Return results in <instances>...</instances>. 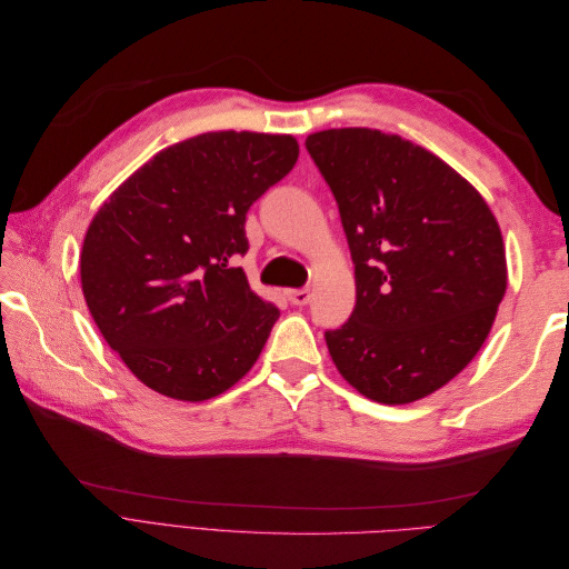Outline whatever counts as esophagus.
Listing matches in <instances>:
<instances>
[{"label":"esophagus","mask_w":569,"mask_h":569,"mask_svg":"<svg viewBox=\"0 0 569 569\" xmlns=\"http://www.w3.org/2000/svg\"><path fill=\"white\" fill-rule=\"evenodd\" d=\"M311 297V289H287V299L291 306H306Z\"/></svg>","instance_id":"1"}]
</instances>
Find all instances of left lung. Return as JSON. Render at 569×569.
Returning <instances> with one entry per match:
<instances>
[{
	"label": "left lung",
	"instance_id": "obj_1",
	"mask_svg": "<svg viewBox=\"0 0 569 569\" xmlns=\"http://www.w3.org/2000/svg\"><path fill=\"white\" fill-rule=\"evenodd\" d=\"M356 266V308L325 332L339 375L370 401L435 393L487 341L508 287L501 228L477 189L399 134L306 137Z\"/></svg>",
	"mask_w": 569,
	"mask_h": 569
}]
</instances>
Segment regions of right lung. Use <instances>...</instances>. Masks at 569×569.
<instances>
[{"label":"right lung","instance_id":"obj_1","mask_svg":"<svg viewBox=\"0 0 569 569\" xmlns=\"http://www.w3.org/2000/svg\"><path fill=\"white\" fill-rule=\"evenodd\" d=\"M297 159L291 134L203 132L159 151L94 213L82 295L149 389L209 401L253 368L280 311L232 261L249 249V206Z\"/></svg>","mask_w":569,"mask_h":569}]
</instances>
